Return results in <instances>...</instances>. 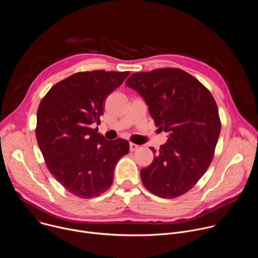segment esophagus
<instances>
[{"label":"esophagus","mask_w":258,"mask_h":258,"mask_svg":"<svg viewBox=\"0 0 258 258\" xmlns=\"http://www.w3.org/2000/svg\"><path fill=\"white\" fill-rule=\"evenodd\" d=\"M137 149H139V146H138L137 144H134V143H131V144H130V150H131L132 152L136 151Z\"/></svg>","instance_id":"obj_1"}]
</instances>
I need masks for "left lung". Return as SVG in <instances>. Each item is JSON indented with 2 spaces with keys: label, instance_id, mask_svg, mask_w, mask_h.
<instances>
[{
  "label": "left lung",
  "instance_id": "8db88e82",
  "mask_svg": "<svg viewBox=\"0 0 258 258\" xmlns=\"http://www.w3.org/2000/svg\"><path fill=\"white\" fill-rule=\"evenodd\" d=\"M125 85L140 94L155 125L168 135L152 163L141 169L144 186L161 198L183 195L213 159L222 125L212 95L178 68L133 73Z\"/></svg>",
  "mask_w": 258,
  "mask_h": 258
}]
</instances>
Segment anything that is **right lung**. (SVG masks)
I'll return each mask as SVG.
<instances>
[{"instance_id": "obj_1", "label": "right lung", "mask_w": 258, "mask_h": 258, "mask_svg": "<svg viewBox=\"0 0 258 258\" xmlns=\"http://www.w3.org/2000/svg\"><path fill=\"white\" fill-rule=\"evenodd\" d=\"M130 71L78 72L56 84L41 101L35 136L52 175L71 194L94 198L112 185L118 160L128 153L126 140L98 133L104 100Z\"/></svg>"}]
</instances>
